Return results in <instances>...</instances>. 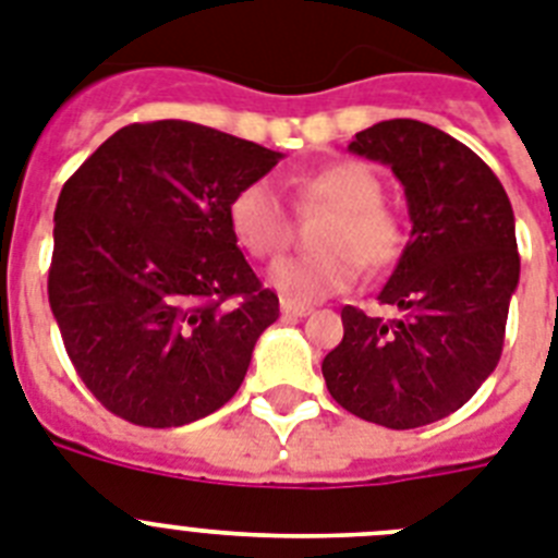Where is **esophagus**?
<instances>
[{"mask_svg": "<svg viewBox=\"0 0 558 558\" xmlns=\"http://www.w3.org/2000/svg\"><path fill=\"white\" fill-rule=\"evenodd\" d=\"M280 312L287 317H306L308 312H312V306H306V303H294V301H280Z\"/></svg>", "mask_w": 558, "mask_h": 558, "instance_id": "esophagus-1", "label": "esophagus"}]
</instances>
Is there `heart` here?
Returning <instances> with one entry per match:
<instances>
[{
    "mask_svg": "<svg viewBox=\"0 0 558 558\" xmlns=\"http://www.w3.org/2000/svg\"><path fill=\"white\" fill-rule=\"evenodd\" d=\"M303 207H326L331 218L317 232L320 252L280 257L269 283L287 301L315 303L345 292L357 280L360 264L386 269L405 243L400 215L383 201L380 175L363 161H335L308 172L298 184ZM227 221L238 246L252 257H275L289 241L292 221L271 181L257 178L229 198Z\"/></svg>",
    "mask_w": 558,
    "mask_h": 558,
    "instance_id": "obj_1",
    "label": "heart"
}]
</instances>
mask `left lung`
Here are the masks:
<instances>
[{
    "mask_svg": "<svg viewBox=\"0 0 558 558\" xmlns=\"http://www.w3.org/2000/svg\"><path fill=\"white\" fill-rule=\"evenodd\" d=\"M349 149L391 167L414 227L380 292L400 317L345 306L323 377L360 420L420 428L462 409L499 363L519 283L513 209L474 149L423 121H380Z\"/></svg>",
    "mask_w": 558,
    "mask_h": 558,
    "instance_id": "left-lung-1",
    "label": "left lung"
}]
</instances>
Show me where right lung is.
Listing matches in <instances>:
<instances>
[{
	"instance_id": "add662e5",
	"label": "right lung",
	"mask_w": 558,
	"mask_h": 558,
	"mask_svg": "<svg viewBox=\"0 0 558 558\" xmlns=\"http://www.w3.org/2000/svg\"><path fill=\"white\" fill-rule=\"evenodd\" d=\"M278 158L167 119L121 128L64 181L48 298L70 363L107 411L175 428L235 397L280 308L227 207Z\"/></svg>"
}]
</instances>
